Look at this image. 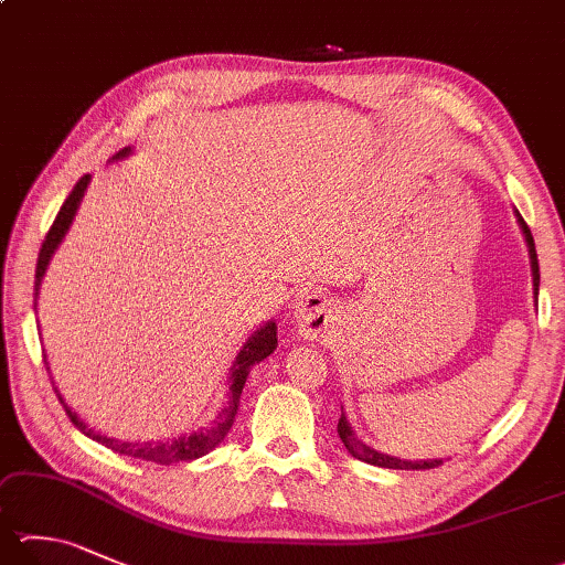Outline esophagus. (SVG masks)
I'll return each mask as SVG.
<instances>
[{
  "instance_id": "1",
  "label": "esophagus",
  "mask_w": 565,
  "mask_h": 565,
  "mask_svg": "<svg viewBox=\"0 0 565 565\" xmlns=\"http://www.w3.org/2000/svg\"><path fill=\"white\" fill-rule=\"evenodd\" d=\"M296 328H299L301 335L316 338L321 335L328 326L333 323V301L323 294H306L299 309L294 313Z\"/></svg>"
}]
</instances>
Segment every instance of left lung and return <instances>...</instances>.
Returning <instances> with one entry per match:
<instances>
[{"label":"left lung","instance_id":"8db88e82","mask_svg":"<svg viewBox=\"0 0 565 565\" xmlns=\"http://www.w3.org/2000/svg\"><path fill=\"white\" fill-rule=\"evenodd\" d=\"M516 217H519V224H521V230H524V237H526V244H529L531 271H533V286H536V294H539V279H541V274H539V256H536V247H533V237H531L529 224L524 222V217H521L519 212H516ZM338 435H341L345 449H348V452H351L355 459L367 461V465H375V467H385V469H435V467L443 465V459H429V461H405V459H397V457H390V455L377 452V449L363 445L361 439L355 437L353 427L348 425L345 415H341V419H338Z\"/></svg>","mask_w":565,"mask_h":565}]
</instances>
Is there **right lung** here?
Masks as SVG:
<instances>
[{
    "label": "right lung",
    "mask_w": 565,
    "mask_h": 565,
    "mask_svg": "<svg viewBox=\"0 0 565 565\" xmlns=\"http://www.w3.org/2000/svg\"><path fill=\"white\" fill-rule=\"evenodd\" d=\"M122 156H128V148L120 150L116 158H122ZM88 180H90V175H84V178L76 182V188L71 190L66 202L61 204V210L56 214L54 224H51V227H49V234H46L44 244H41L39 259H36V281H34V291L36 294H39L41 279H44V271H46V266H49L51 254L56 252L61 239H64V234L71 227V222H74V214L78 210L81 198H84V192L88 188ZM274 348H276V323L269 321L266 326H262L259 331H256L247 343H244V348H242L239 355H237V361H234V365H232L230 403H227V407H222V413L214 417V423L210 427H204V429H200V433H194L190 437L170 439V443H142V445L140 443H118V439H113V437L98 435L96 429H90L76 413H71V407L64 403V397L58 395V390H56V395L61 399V405H64L71 423H74L86 437L96 439V443H100V445H106L108 449H113V452L126 455V457H132V459L156 461V465H178V461H190V459L204 457L207 452H212V449L217 447L224 437H227V433H230L232 425H234V415H237V407H239L242 387H244V383H247V375L252 371V365L264 361L266 355H271Z\"/></svg>",
    "instance_id": "1"
}]
</instances>
